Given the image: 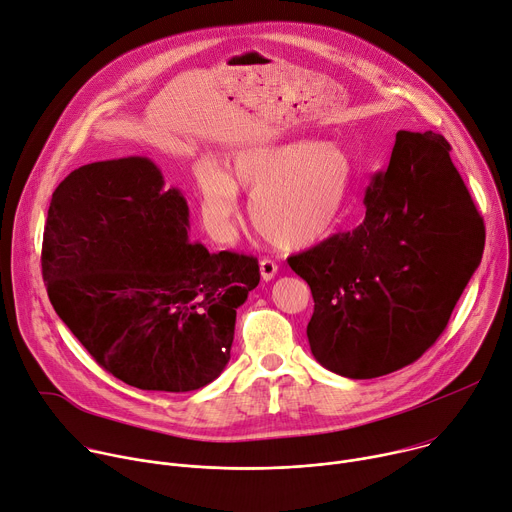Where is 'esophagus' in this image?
Instances as JSON below:
<instances>
[{"instance_id":"esophagus-1","label":"esophagus","mask_w":512,"mask_h":512,"mask_svg":"<svg viewBox=\"0 0 512 512\" xmlns=\"http://www.w3.org/2000/svg\"><path fill=\"white\" fill-rule=\"evenodd\" d=\"M278 272V264L270 258H262L260 260V274H262V280H272Z\"/></svg>"}]
</instances>
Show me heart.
Here are the masks:
<instances>
[{
    "mask_svg": "<svg viewBox=\"0 0 512 512\" xmlns=\"http://www.w3.org/2000/svg\"><path fill=\"white\" fill-rule=\"evenodd\" d=\"M350 154L333 142L295 140L244 146L225 164L197 175L201 213L209 230L225 238L240 211V193H252L256 230L276 246L305 248L323 240L342 217L352 193Z\"/></svg>",
    "mask_w": 512,
    "mask_h": 512,
    "instance_id": "b5f03b06",
    "label": "heart"
}]
</instances>
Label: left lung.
Segmentation results:
<instances>
[{
	"label": "left lung",
	"mask_w": 512,
	"mask_h": 512,
	"mask_svg": "<svg viewBox=\"0 0 512 512\" xmlns=\"http://www.w3.org/2000/svg\"><path fill=\"white\" fill-rule=\"evenodd\" d=\"M364 203L356 230L289 258L315 301L307 325L315 360L356 380L419 360L484 252V221L439 134L396 132Z\"/></svg>",
	"instance_id": "obj_1"
}]
</instances>
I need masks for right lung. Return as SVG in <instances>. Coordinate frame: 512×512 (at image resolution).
I'll use <instances>...</instances> for the list:
<instances>
[{"mask_svg": "<svg viewBox=\"0 0 512 512\" xmlns=\"http://www.w3.org/2000/svg\"><path fill=\"white\" fill-rule=\"evenodd\" d=\"M189 205L146 156L85 164L50 199L48 299L93 360L142 390L189 392L230 362L254 256L189 242Z\"/></svg>", "mask_w": 512, "mask_h": 512, "instance_id": "1", "label": "right lung"}]
</instances>
